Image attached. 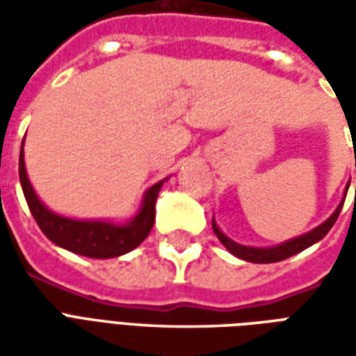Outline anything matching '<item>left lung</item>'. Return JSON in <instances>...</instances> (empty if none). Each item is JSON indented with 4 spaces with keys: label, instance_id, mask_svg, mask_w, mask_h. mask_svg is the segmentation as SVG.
Instances as JSON below:
<instances>
[{
    "label": "left lung",
    "instance_id": "1",
    "mask_svg": "<svg viewBox=\"0 0 356 356\" xmlns=\"http://www.w3.org/2000/svg\"><path fill=\"white\" fill-rule=\"evenodd\" d=\"M356 165V163H355ZM349 188V185H347ZM347 188H345V196H347ZM343 202L345 198L341 200V204L337 206L336 211L332 213V216L324 221L322 225H318L316 229L313 231L305 232V234H301L298 238H291L288 242H282V244H278V246L273 248H250V246H242V244H236L234 240H231L229 236H225L223 232L219 231V227H217L216 221H211V227H213V232H216V236L219 238V242L223 244L232 255H236L240 259H244V261L250 263H276V261H282V259H288L291 255L299 254V252H303L309 246H313L316 244L318 240H322L328 231L334 227L336 223V219L339 217V211L343 208Z\"/></svg>",
    "mask_w": 356,
    "mask_h": 356
}]
</instances>
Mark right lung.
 Returning <instances> with one entry per match:
<instances>
[{
    "label": "right lung",
    "mask_w": 356,
    "mask_h": 356,
    "mask_svg": "<svg viewBox=\"0 0 356 356\" xmlns=\"http://www.w3.org/2000/svg\"><path fill=\"white\" fill-rule=\"evenodd\" d=\"M22 145H24V140H22ZM19 177L28 208L32 211L35 223L40 225L43 234L53 244L78 255L93 257V259H108V257L124 255L135 250L143 240L147 238L148 232L152 231V225H154L156 198L165 181L163 179L148 188L143 198V204H140L139 213L133 217L131 221L116 225L110 221L70 219V217L53 213L51 209L45 208L28 181L26 168H24V148H20Z\"/></svg>",
    "instance_id": "add662e5"
}]
</instances>
